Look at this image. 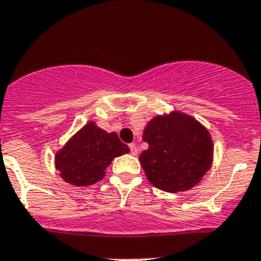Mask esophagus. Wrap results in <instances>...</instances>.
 <instances>
[{"label":"esophagus","mask_w":261,"mask_h":261,"mask_svg":"<svg viewBox=\"0 0 261 261\" xmlns=\"http://www.w3.org/2000/svg\"><path fill=\"white\" fill-rule=\"evenodd\" d=\"M130 151H131V155H138V147L135 144H130Z\"/></svg>","instance_id":"1"}]
</instances>
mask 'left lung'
<instances>
[{
  "instance_id": "1",
  "label": "left lung",
  "mask_w": 261,
  "mask_h": 261,
  "mask_svg": "<svg viewBox=\"0 0 261 261\" xmlns=\"http://www.w3.org/2000/svg\"><path fill=\"white\" fill-rule=\"evenodd\" d=\"M143 140L148 149L139 156L147 178L155 188L177 193L193 188L213 164L210 133L196 118L171 112L147 123Z\"/></svg>"
}]
</instances>
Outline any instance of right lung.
<instances>
[{"mask_svg": "<svg viewBox=\"0 0 261 261\" xmlns=\"http://www.w3.org/2000/svg\"><path fill=\"white\" fill-rule=\"evenodd\" d=\"M117 133H106L96 122H88L55 156L60 177L74 187H88L102 180L113 159L128 153Z\"/></svg>", "mask_w": 261, "mask_h": 261, "instance_id": "right-lung-1", "label": "right lung"}]
</instances>
